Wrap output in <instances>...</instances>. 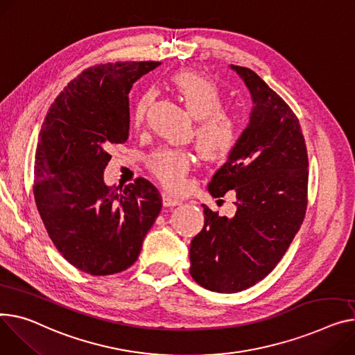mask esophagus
<instances>
[{
    "mask_svg": "<svg viewBox=\"0 0 355 355\" xmlns=\"http://www.w3.org/2000/svg\"><path fill=\"white\" fill-rule=\"evenodd\" d=\"M182 201L178 200L177 197H173L170 194H162V205L164 207H177L180 205Z\"/></svg>",
    "mask_w": 355,
    "mask_h": 355,
    "instance_id": "1",
    "label": "esophagus"
}]
</instances>
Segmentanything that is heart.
I'll return each mask as SVG.
<instances>
[{"label": "heart", "mask_w": 355, "mask_h": 355, "mask_svg": "<svg viewBox=\"0 0 355 355\" xmlns=\"http://www.w3.org/2000/svg\"><path fill=\"white\" fill-rule=\"evenodd\" d=\"M174 96L197 120L194 139L200 155L205 159L225 158L237 144L241 124L237 115L223 110V96L214 83L191 73L177 71L168 80ZM153 101V92L146 91L135 100L131 120L134 125L143 123ZM191 168V157L184 151L161 150L151 157V170L170 190H181L185 175Z\"/></svg>", "instance_id": "obj_1"}]
</instances>
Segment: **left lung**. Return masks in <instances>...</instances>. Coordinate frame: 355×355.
Listing matches in <instances>:
<instances>
[{"mask_svg":"<svg viewBox=\"0 0 355 355\" xmlns=\"http://www.w3.org/2000/svg\"><path fill=\"white\" fill-rule=\"evenodd\" d=\"M247 85L250 123L208 184L218 198L235 193V214L204 207L191 240L190 274L209 291L239 293L266 278L298 232L306 209L309 157L298 118L254 71L230 65Z\"/></svg>","mask_w":355,"mask_h":355,"instance_id":"1","label":"left lung"}]
</instances>
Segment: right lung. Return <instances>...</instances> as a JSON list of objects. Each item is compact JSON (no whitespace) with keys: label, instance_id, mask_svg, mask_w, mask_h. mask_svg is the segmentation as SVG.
<instances>
[{"label":"right lung","instance_id":"obj_1","mask_svg":"<svg viewBox=\"0 0 355 355\" xmlns=\"http://www.w3.org/2000/svg\"><path fill=\"white\" fill-rule=\"evenodd\" d=\"M159 62L91 67L71 81L42 123L34 162V198L42 223L69 264L91 275L131 267L162 200L150 181L107 185L112 144L130 131L132 84Z\"/></svg>","mask_w":355,"mask_h":355}]
</instances>
